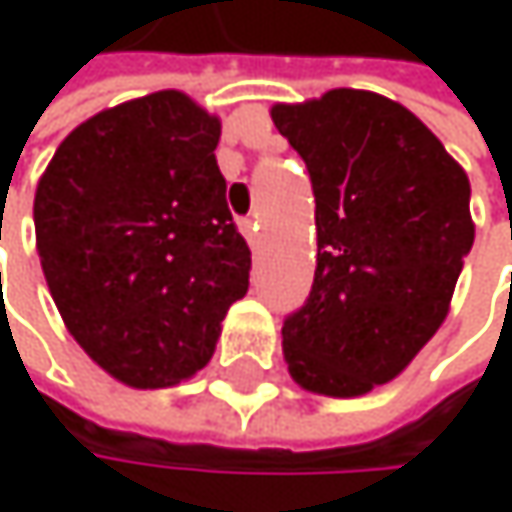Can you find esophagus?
I'll return each mask as SVG.
<instances>
[{
	"mask_svg": "<svg viewBox=\"0 0 512 512\" xmlns=\"http://www.w3.org/2000/svg\"><path fill=\"white\" fill-rule=\"evenodd\" d=\"M240 231H243V237L249 240V246H257V219L255 216H249V219H240Z\"/></svg>",
	"mask_w": 512,
	"mask_h": 512,
	"instance_id": "obj_1",
	"label": "esophagus"
}]
</instances>
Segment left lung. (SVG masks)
<instances>
[{"label":"left lung","mask_w":512,"mask_h":512,"mask_svg":"<svg viewBox=\"0 0 512 512\" xmlns=\"http://www.w3.org/2000/svg\"><path fill=\"white\" fill-rule=\"evenodd\" d=\"M314 186L317 269L284 320L290 376L358 397L391 382L448 317L471 252L468 174L406 106L358 88L275 103Z\"/></svg>","instance_id":"left-lung-1"}]
</instances>
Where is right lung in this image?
I'll return each instance as SVG.
<instances>
[{
  "label": "right lung",
  "mask_w": 512,
  "mask_h": 512,
  "mask_svg": "<svg viewBox=\"0 0 512 512\" xmlns=\"http://www.w3.org/2000/svg\"><path fill=\"white\" fill-rule=\"evenodd\" d=\"M222 124L156 91L79 124L35 192V237L76 344L130 388H168L216 350L252 252L216 165Z\"/></svg>",
  "instance_id": "obj_1"
}]
</instances>
